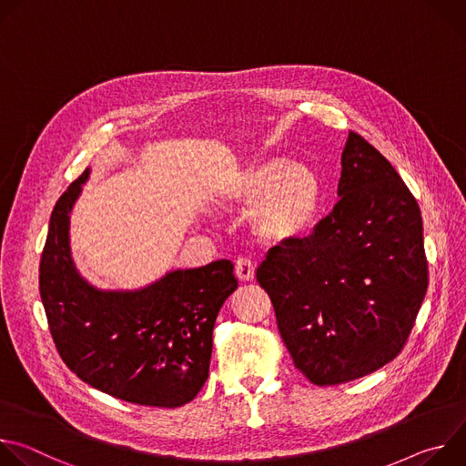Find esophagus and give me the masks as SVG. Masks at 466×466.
<instances>
[{
  "label": "esophagus",
  "instance_id": "1",
  "mask_svg": "<svg viewBox=\"0 0 466 466\" xmlns=\"http://www.w3.org/2000/svg\"><path fill=\"white\" fill-rule=\"evenodd\" d=\"M236 275H238L239 280H245V282L254 279V263H252L250 258L239 256L236 259Z\"/></svg>",
  "mask_w": 466,
  "mask_h": 466
}]
</instances>
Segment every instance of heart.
<instances>
[{
  "mask_svg": "<svg viewBox=\"0 0 466 466\" xmlns=\"http://www.w3.org/2000/svg\"><path fill=\"white\" fill-rule=\"evenodd\" d=\"M228 198L254 205L252 227L261 239L288 243L315 227L324 187L311 166L271 158L245 169L230 186Z\"/></svg>",
  "mask_w": 466,
  "mask_h": 466,
  "instance_id": "heart-1",
  "label": "heart"
}]
</instances>
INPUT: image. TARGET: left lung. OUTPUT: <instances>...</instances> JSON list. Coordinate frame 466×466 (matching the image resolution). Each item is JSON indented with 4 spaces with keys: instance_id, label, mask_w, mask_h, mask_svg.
Returning a JSON list of instances; mask_svg holds the SVG:
<instances>
[{
    "instance_id": "left-lung-1",
    "label": "left lung",
    "mask_w": 466,
    "mask_h": 466,
    "mask_svg": "<svg viewBox=\"0 0 466 466\" xmlns=\"http://www.w3.org/2000/svg\"><path fill=\"white\" fill-rule=\"evenodd\" d=\"M339 201L309 238L256 271L295 367L315 385L367 376L402 352L428 289L422 216L387 158L350 130Z\"/></svg>"
}]
</instances>
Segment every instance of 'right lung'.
Segmentation results:
<instances>
[{
    "label": "right lung",
    "mask_w": 466,
    "mask_h": 466,
    "mask_svg": "<svg viewBox=\"0 0 466 466\" xmlns=\"http://www.w3.org/2000/svg\"><path fill=\"white\" fill-rule=\"evenodd\" d=\"M88 169L56 201L40 258V297L53 343L88 385L149 408H180L203 389L212 334L236 291L230 259L175 271L132 293L97 291L74 268L70 210Z\"/></svg>",
    "instance_id": "add662e5"
}]
</instances>
